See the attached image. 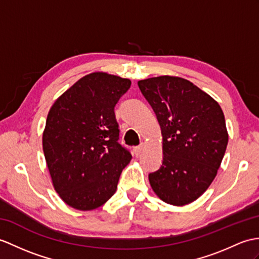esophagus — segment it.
<instances>
[{
  "label": "esophagus",
  "instance_id": "34e87169",
  "mask_svg": "<svg viewBox=\"0 0 259 259\" xmlns=\"http://www.w3.org/2000/svg\"><path fill=\"white\" fill-rule=\"evenodd\" d=\"M142 149H143V147H142V146H139V147H136V148H134V153H135L136 157H138V155H140V153L142 152Z\"/></svg>",
  "mask_w": 259,
  "mask_h": 259
}]
</instances>
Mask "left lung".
<instances>
[{"instance_id": "8db88e82", "label": "left lung", "mask_w": 259, "mask_h": 259, "mask_svg": "<svg viewBox=\"0 0 259 259\" xmlns=\"http://www.w3.org/2000/svg\"><path fill=\"white\" fill-rule=\"evenodd\" d=\"M160 124L163 161L149 174L162 201L183 206L200 197L218 174L228 134L219 102L181 77L138 81Z\"/></svg>"}]
</instances>
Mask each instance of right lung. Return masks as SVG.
Listing matches in <instances>:
<instances>
[{"label": "right lung", "mask_w": 259, "mask_h": 259, "mask_svg": "<svg viewBox=\"0 0 259 259\" xmlns=\"http://www.w3.org/2000/svg\"><path fill=\"white\" fill-rule=\"evenodd\" d=\"M127 78L102 71L83 76L56 99L47 115L43 151L54 189L79 211H92L116 193L131 160L118 143L115 106Z\"/></svg>", "instance_id": "obj_1"}]
</instances>
